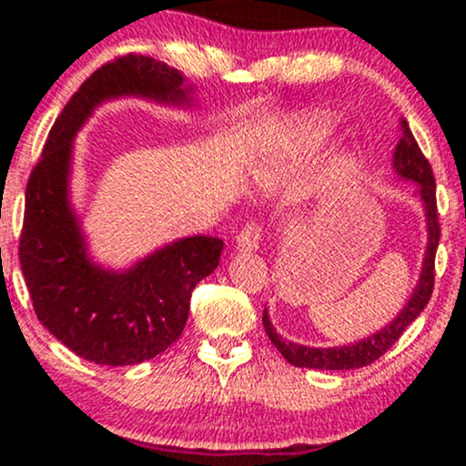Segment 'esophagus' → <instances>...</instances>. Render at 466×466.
Masks as SVG:
<instances>
[{"instance_id":"34e87169","label":"esophagus","mask_w":466,"mask_h":466,"mask_svg":"<svg viewBox=\"0 0 466 466\" xmlns=\"http://www.w3.org/2000/svg\"><path fill=\"white\" fill-rule=\"evenodd\" d=\"M263 240V226L258 221H251L237 234V249L238 251H254Z\"/></svg>"}]
</instances>
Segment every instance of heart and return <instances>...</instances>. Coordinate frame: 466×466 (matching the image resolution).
<instances>
[{
  "instance_id": "obj_1",
  "label": "heart",
  "mask_w": 466,
  "mask_h": 466,
  "mask_svg": "<svg viewBox=\"0 0 466 466\" xmlns=\"http://www.w3.org/2000/svg\"><path fill=\"white\" fill-rule=\"evenodd\" d=\"M330 131H333V120H330V117H326V116L309 117V122L304 125V136H307V137H304V142H307V144L319 142L322 137L329 136ZM274 166H276L274 153H269V157H267V168L271 170Z\"/></svg>"
}]
</instances>
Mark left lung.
<instances>
[{
  "mask_svg": "<svg viewBox=\"0 0 466 466\" xmlns=\"http://www.w3.org/2000/svg\"><path fill=\"white\" fill-rule=\"evenodd\" d=\"M394 168L400 177L416 181L420 186V199L425 203L427 212V229H430V245L425 251V263H422V274L419 280V287L411 293L408 307L400 311L397 318L390 322L386 329L374 333L368 339L357 341L352 346H341V349H309V346L293 344V341H285L276 333L271 326L267 311H263V326L265 333L269 335L271 344L280 350L289 363L298 368H318V370H352V368L370 366L377 361L383 352L392 349L403 335V330L419 318L422 309L430 302L431 291H434V260L438 240H441V223H438V206H436V179L431 173V164L422 155L419 142L411 136L408 122L403 120V137L397 144L394 151Z\"/></svg>",
  "mask_w": 466,
  "mask_h": 466,
  "instance_id": "8db88e82",
  "label": "left lung"
}]
</instances>
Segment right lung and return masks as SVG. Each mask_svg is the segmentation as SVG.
I'll use <instances>...</instances> for the list:
<instances>
[{
    "label": "right lung",
    "mask_w": 466,
    "mask_h": 466,
    "mask_svg": "<svg viewBox=\"0 0 466 466\" xmlns=\"http://www.w3.org/2000/svg\"><path fill=\"white\" fill-rule=\"evenodd\" d=\"M181 85L177 69L151 56L105 63L63 106L25 186L19 263L32 309L61 344L100 366L142 363L179 339L192 289L217 269L223 240H177L125 274L89 263L67 203L72 137L105 98L137 94L181 103Z\"/></svg>",
    "instance_id": "add662e5"
}]
</instances>
